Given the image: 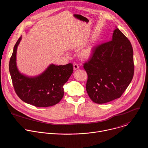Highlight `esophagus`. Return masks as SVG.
<instances>
[{"mask_svg": "<svg viewBox=\"0 0 148 148\" xmlns=\"http://www.w3.org/2000/svg\"><path fill=\"white\" fill-rule=\"evenodd\" d=\"M73 69H74V70H77L79 69V66L78 64H75L73 65Z\"/></svg>", "mask_w": 148, "mask_h": 148, "instance_id": "1", "label": "esophagus"}]
</instances>
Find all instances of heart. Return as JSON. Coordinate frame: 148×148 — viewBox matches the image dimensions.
I'll return each mask as SVG.
<instances>
[{
    "mask_svg": "<svg viewBox=\"0 0 148 148\" xmlns=\"http://www.w3.org/2000/svg\"><path fill=\"white\" fill-rule=\"evenodd\" d=\"M93 52V49L91 46H87L79 52V56L82 60H87L90 58Z\"/></svg>",
    "mask_w": 148,
    "mask_h": 148,
    "instance_id": "obj_1",
    "label": "heart"
}]
</instances>
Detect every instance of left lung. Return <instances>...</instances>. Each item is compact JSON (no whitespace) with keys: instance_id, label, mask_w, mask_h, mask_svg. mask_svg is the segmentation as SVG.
<instances>
[{"instance_id":"1","label":"left lung","mask_w":148,"mask_h":148,"mask_svg":"<svg viewBox=\"0 0 148 148\" xmlns=\"http://www.w3.org/2000/svg\"><path fill=\"white\" fill-rule=\"evenodd\" d=\"M88 74L86 89L90 99L102 104L120 97L131 82L134 72L130 41L116 28L110 41L96 46L84 64Z\"/></svg>"}]
</instances>
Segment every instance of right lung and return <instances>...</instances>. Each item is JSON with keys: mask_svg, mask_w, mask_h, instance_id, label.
Masks as SVG:
<instances>
[{"mask_svg": "<svg viewBox=\"0 0 148 148\" xmlns=\"http://www.w3.org/2000/svg\"><path fill=\"white\" fill-rule=\"evenodd\" d=\"M18 39L9 62V71L15 91L24 102L36 107H49L58 103L64 95L63 85L73 72V66L51 64L40 74L28 77L21 73L16 63Z\"/></svg>", "mask_w": 148, "mask_h": 148, "instance_id": "add662e5", "label": "right lung"}]
</instances>
